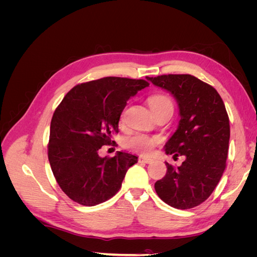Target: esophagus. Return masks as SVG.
I'll return each instance as SVG.
<instances>
[{
  "label": "esophagus",
  "mask_w": 257,
  "mask_h": 257,
  "mask_svg": "<svg viewBox=\"0 0 257 257\" xmlns=\"http://www.w3.org/2000/svg\"><path fill=\"white\" fill-rule=\"evenodd\" d=\"M138 161H139V163H144V164H149V163H151L153 161V159L148 158V157H139Z\"/></svg>",
  "instance_id": "1"
}]
</instances>
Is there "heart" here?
<instances>
[{"instance_id":"obj_1","label":"heart","mask_w":257,"mask_h":257,"mask_svg":"<svg viewBox=\"0 0 257 257\" xmlns=\"http://www.w3.org/2000/svg\"><path fill=\"white\" fill-rule=\"evenodd\" d=\"M148 103H149L152 111L163 109V108H172L173 109L172 99L164 94L152 95L149 98V100H148ZM159 142L160 139L158 137L139 134L126 138L125 142H124V145H125V147L128 148V149L133 150L137 153L148 154L153 150V148L159 144Z\"/></svg>"}]
</instances>
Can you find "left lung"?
<instances>
[{
    "label": "left lung",
    "mask_w": 257,
    "mask_h": 257,
    "mask_svg": "<svg viewBox=\"0 0 257 257\" xmlns=\"http://www.w3.org/2000/svg\"><path fill=\"white\" fill-rule=\"evenodd\" d=\"M147 80L175 97L180 120L164 150L174 159L185 157L176 168L166 163L167 173L154 189L169 206L194 208L211 195L226 166L230 130L225 105L213 87L192 75H162Z\"/></svg>",
    "instance_id": "1"
}]
</instances>
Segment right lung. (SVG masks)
I'll return each instance as SVG.
<instances>
[{
    "label": "right lung",
    "mask_w": 257,
    "mask_h": 257,
    "mask_svg": "<svg viewBox=\"0 0 257 257\" xmlns=\"http://www.w3.org/2000/svg\"><path fill=\"white\" fill-rule=\"evenodd\" d=\"M149 83L143 79L104 77L76 85L62 99L50 124L48 159L66 195L82 206H95L119 191L134 154L118 151L100 158L98 150L118 133L126 102Z\"/></svg>",
    "instance_id": "add662e5"
}]
</instances>
